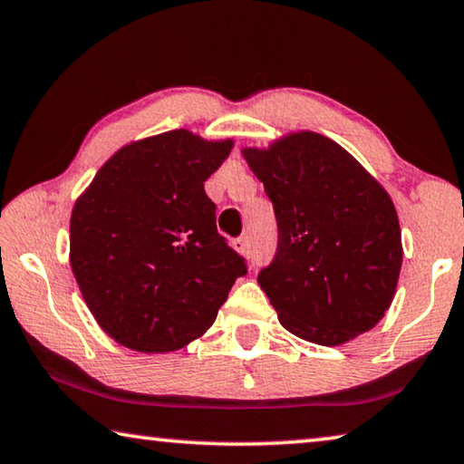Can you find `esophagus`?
<instances>
[{"instance_id":"1","label":"esophagus","mask_w":464,"mask_h":464,"mask_svg":"<svg viewBox=\"0 0 464 464\" xmlns=\"http://www.w3.org/2000/svg\"><path fill=\"white\" fill-rule=\"evenodd\" d=\"M233 247L237 249L239 254L247 256L249 254V237H247V235H239V237H235L233 239Z\"/></svg>"}]
</instances>
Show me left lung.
Returning <instances> with one entry per match:
<instances>
[{
	"instance_id": "obj_1",
	"label": "left lung",
	"mask_w": 464,
	"mask_h": 464,
	"mask_svg": "<svg viewBox=\"0 0 464 464\" xmlns=\"http://www.w3.org/2000/svg\"><path fill=\"white\" fill-rule=\"evenodd\" d=\"M244 157L275 208L276 254L258 283L281 324L326 347L372 330L392 304L402 264L391 196L314 131Z\"/></svg>"
}]
</instances>
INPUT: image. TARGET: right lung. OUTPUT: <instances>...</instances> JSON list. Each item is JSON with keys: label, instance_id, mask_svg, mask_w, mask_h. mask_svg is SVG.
Returning <instances> with one entry per match:
<instances>
[{"label": "right lung", "instance_id": "1", "mask_svg": "<svg viewBox=\"0 0 464 464\" xmlns=\"http://www.w3.org/2000/svg\"><path fill=\"white\" fill-rule=\"evenodd\" d=\"M231 146L188 130L140 140L115 152L73 206V276L99 326L123 347H186L247 275L204 192Z\"/></svg>", "mask_w": 464, "mask_h": 464}]
</instances>
